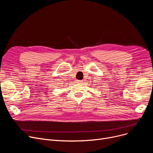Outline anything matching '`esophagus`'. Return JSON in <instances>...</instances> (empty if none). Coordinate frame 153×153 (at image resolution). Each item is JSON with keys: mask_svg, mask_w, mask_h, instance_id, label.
Instances as JSON below:
<instances>
[{"mask_svg": "<svg viewBox=\"0 0 153 153\" xmlns=\"http://www.w3.org/2000/svg\"><path fill=\"white\" fill-rule=\"evenodd\" d=\"M84 80H82V81H80V80H76V82L77 83H81V84H82L84 81Z\"/></svg>", "mask_w": 153, "mask_h": 153, "instance_id": "obj_1", "label": "esophagus"}]
</instances>
